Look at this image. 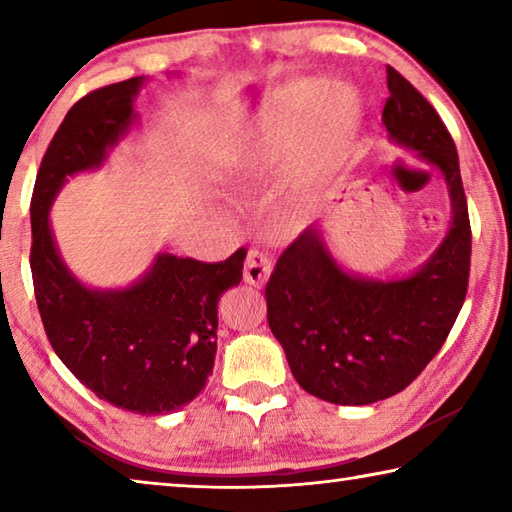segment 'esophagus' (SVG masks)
Here are the masks:
<instances>
[{
  "mask_svg": "<svg viewBox=\"0 0 512 512\" xmlns=\"http://www.w3.org/2000/svg\"><path fill=\"white\" fill-rule=\"evenodd\" d=\"M273 271L271 257H268L264 250L259 248H250L248 257H246V266H244V280L253 287H262V284L268 280V275Z\"/></svg>",
  "mask_w": 512,
  "mask_h": 512,
  "instance_id": "obj_1",
  "label": "esophagus"
}]
</instances>
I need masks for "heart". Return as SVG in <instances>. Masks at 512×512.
Wrapping results in <instances>:
<instances>
[{"mask_svg":"<svg viewBox=\"0 0 512 512\" xmlns=\"http://www.w3.org/2000/svg\"><path fill=\"white\" fill-rule=\"evenodd\" d=\"M307 119L302 162L307 169H316L348 149L359 131L361 103L348 85H300L250 112L230 140L225 160L235 167L280 160Z\"/></svg>","mask_w":512,"mask_h":512,"instance_id":"obj_1","label":"heart"}]
</instances>
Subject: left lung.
Masks as SVG:
<instances>
[{
	"mask_svg": "<svg viewBox=\"0 0 512 512\" xmlns=\"http://www.w3.org/2000/svg\"><path fill=\"white\" fill-rule=\"evenodd\" d=\"M384 126L406 149L443 171L452 228L433 257L404 280L352 277L334 262L316 228L277 259L266 282L268 327L298 384L320 400L361 406L404 391L443 348L470 282L472 228L458 153L436 108L386 67Z\"/></svg>",
	"mask_w": 512,
	"mask_h": 512,
	"instance_id": "obj_1",
	"label": "left lung"
}]
</instances>
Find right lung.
I'll return each mask as SVG.
<instances>
[{
	"mask_svg": "<svg viewBox=\"0 0 512 512\" xmlns=\"http://www.w3.org/2000/svg\"><path fill=\"white\" fill-rule=\"evenodd\" d=\"M142 79L85 94L40 162L31 196V275L47 339L99 400L160 415L203 391L216 354V305L244 275L246 248L225 262L160 255L124 291H92L67 271L49 230V205L76 171L99 167L133 121Z\"/></svg>",
	"mask_w": 512,
	"mask_h": 512,
	"instance_id": "add662e5",
	"label": "right lung"
}]
</instances>
